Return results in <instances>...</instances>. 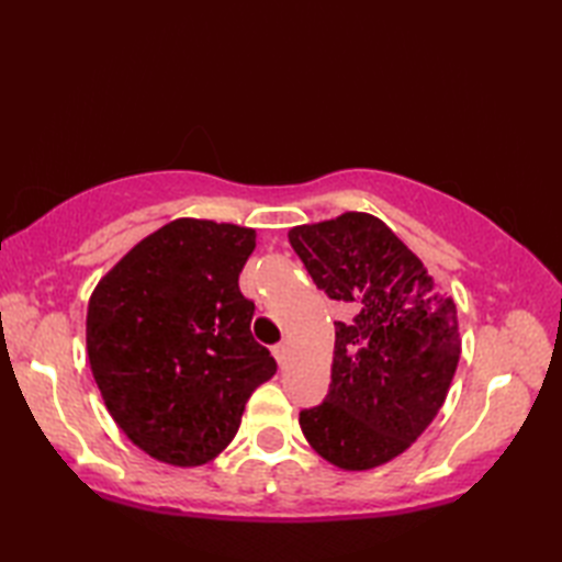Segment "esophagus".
Listing matches in <instances>:
<instances>
[{
	"mask_svg": "<svg viewBox=\"0 0 562 562\" xmlns=\"http://www.w3.org/2000/svg\"><path fill=\"white\" fill-rule=\"evenodd\" d=\"M272 355H274V360H278V364H280V367H284V362H288V345H284V342L274 345V348H272Z\"/></svg>",
	"mask_w": 562,
	"mask_h": 562,
	"instance_id": "1",
	"label": "esophagus"
}]
</instances>
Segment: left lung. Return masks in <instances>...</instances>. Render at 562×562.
Masks as SVG:
<instances>
[{"label":"left lung","instance_id":"obj_1","mask_svg":"<svg viewBox=\"0 0 562 562\" xmlns=\"http://www.w3.org/2000/svg\"><path fill=\"white\" fill-rule=\"evenodd\" d=\"M318 290L348 308L336 321L326 401L300 413L308 445L342 471L396 459L435 420L461 357L457 304L374 214L290 229Z\"/></svg>","mask_w":562,"mask_h":562}]
</instances>
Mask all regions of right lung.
Listing matches in <instances>:
<instances>
[{"label": "right lung", "mask_w": 562, "mask_h": 562, "mask_svg": "<svg viewBox=\"0 0 562 562\" xmlns=\"http://www.w3.org/2000/svg\"><path fill=\"white\" fill-rule=\"evenodd\" d=\"M256 232L181 217L103 274L87 312V352L105 408L151 459L202 465L226 449L274 364L256 342L238 272Z\"/></svg>", "instance_id": "add662e5"}]
</instances>
